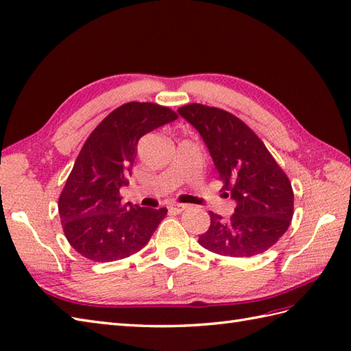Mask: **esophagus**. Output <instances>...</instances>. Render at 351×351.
<instances>
[{"label": "esophagus", "mask_w": 351, "mask_h": 351, "mask_svg": "<svg viewBox=\"0 0 351 351\" xmlns=\"http://www.w3.org/2000/svg\"><path fill=\"white\" fill-rule=\"evenodd\" d=\"M169 209L172 210V212H175V213H181V212H184L185 209H188V204H184V203H173V204L169 206Z\"/></svg>", "instance_id": "esophagus-1"}]
</instances>
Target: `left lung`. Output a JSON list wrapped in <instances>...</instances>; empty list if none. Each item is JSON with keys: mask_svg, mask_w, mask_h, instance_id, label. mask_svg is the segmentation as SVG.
Returning <instances> with one entry per match:
<instances>
[{"mask_svg": "<svg viewBox=\"0 0 351 351\" xmlns=\"http://www.w3.org/2000/svg\"><path fill=\"white\" fill-rule=\"evenodd\" d=\"M209 148L223 194L237 206L230 219L209 212L210 227L199 243L223 256H254L276 245L293 217V190L285 170L258 134L239 117L217 106L178 110Z\"/></svg>", "mask_w": 351, "mask_h": 351, "instance_id": "1", "label": "left lung"}]
</instances>
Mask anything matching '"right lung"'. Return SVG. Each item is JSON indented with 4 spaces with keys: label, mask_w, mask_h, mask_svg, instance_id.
<instances>
[{
    "label": "right lung",
    "mask_w": 351,
    "mask_h": 351,
    "mask_svg": "<svg viewBox=\"0 0 351 351\" xmlns=\"http://www.w3.org/2000/svg\"><path fill=\"white\" fill-rule=\"evenodd\" d=\"M176 119L167 106L128 102L90 133L58 202L65 237L80 255L110 263L148 243L167 209L123 204L120 188L129 184L139 139Z\"/></svg>",
    "instance_id": "1"
}]
</instances>
